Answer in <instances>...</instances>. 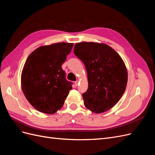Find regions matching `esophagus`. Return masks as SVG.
I'll use <instances>...</instances> for the list:
<instances>
[{
	"mask_svg": "<svg viewBox=\"0 0 155 155\" xmlns=\"http://www.w3.org/2000/svg\"><path fill=\"white\" fill-rule=\"evenodd\" d=\"M74 84H75V86H78V84H79V81L78 80H77V81H76L74 82Z\"/></svg>",
	"mask_w": 155,
	"mask_h": 155,
	"instance_id": "obj_1",
	"label": "esophagus"
}]
</instances>
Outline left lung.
<instances>
[{
    "label": "left lung",
    "instance_id": "8db88e82",
    "mask_svg": "<svg viewBox=\"0 0 155 155\" xmlns=\"http://www.w3.org/2000/svg\"><path fill=\"white\" fill-rule=\"evenodd\" d=\"M74 52L85 64L87 72L88 87L83 94L84 105L95 113L110 109L122 97L127 83L124 61L104 43H76Z\"/></svg>",
    "mask_w": 155,
    "mask_h": 155
}]
</instances>
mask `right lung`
<instances>
[{"instance_id": "right-lung-1", "label": "right lung", "mask_w": 155, "mask_h": 155, "mask_svg": "<svg viewBox=\"0 0 155 155\" xmlns=\"http://www.w3.org/2000/svg\"><path fill=\"white\" fill-rule=\"evenodd\" d=\"M73 45L58 43L40 46L27 58L21 74L22 90L37 110L51 114L63 107L72 83L65 78L61 66Z\"/></svg>"}]
</instances>
